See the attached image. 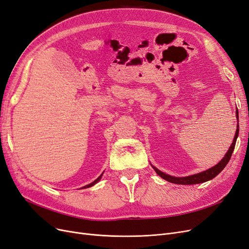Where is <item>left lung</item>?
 <instances>
[{
	"instance_id": "obj_1",
	"label": "left lung",
	"mask_w": 249,
	"mask_h": 249,
	"mask_svg": "<svg viewBox=\"0 0 249 249\" xmlns=\"http://www.w3.org/2000/svg\"><path fill=\"white\" fill-rule=\"evenodd\" d=\"M238 117H239V116H238V110H236V118H237V122L239 123V121H238ZM238 135H239V124H237V128H236V133H235V136H234V139H233V142H232L230 148H229V150L227 151V153L225 154L224 158L217 164H215L214 166H213L211 168H208V170H206L204 172L198 173V174H195V175H192V176H188V177H174V176L162 173L161 171H159L158 168H156L152 164H151V166L153 167V170L156 172V174L159 177H161L162 178H164L165 181L170 182V183L180 184V185H195V184H200V183L207 182V181L212 180V178H213L214 177H216L218 174H220L224 170L225 166L229 162V160H230L232 153L234 151Z\"/></svg>"
}]
</instances>
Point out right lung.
Wrapping results in <instances>:
<instances>
[{
  "label": "right lung",
  "instance_id": "1",
  "mask_svg": "<svg viewBox=\"0 0 249 249\" xmlns=\"http://www.w3.org/2000/svg\"><path fill=\"white\" fill-rule=\"evenodd\" d=\"M102 176H103V174H101L100 175V177H98L97 178H96V180L93 182V183H91V184H89V185H86L85 187H83V188H89V187H92V186H94L95 184H97L99 181H100L101 180V178H102Z\"/></svg>",
  "mask_w": 249,
  "mask_h": 249
}]
</instances>
